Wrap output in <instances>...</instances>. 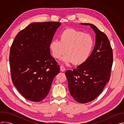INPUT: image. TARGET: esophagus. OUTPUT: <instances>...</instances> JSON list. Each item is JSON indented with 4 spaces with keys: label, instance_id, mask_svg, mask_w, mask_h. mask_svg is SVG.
Listing matches in <instances>:
<instances>
[{
    "label": "esophagus",
    "instance_id": "obj_1",
    "mask_svg": "<svg viewBox=\"0 0 124 124\" xmlns=\"http://www.w3.org/2000/svg\"><path fill=\"white\" fill-rule=\"evenodd\" d=\"M60 70H61V71H62V72H64L65 70V68L63 66H60Z\"/></svg>",
    "mask_w": 124,
    "mask_h": 124
}]
</instances>
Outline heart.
I'll list each match as a JSON object with an SVG mask.
<instances>
[{
  "instance_id": "b5f03b06",
  "label": "heart",
  "mask_w": 124,
  "mask_h": 124,
  "mask_svg": "<svg viewBox=\"0 0 124 124\" xmlns=\"http://www.w3.org/2000/svg\"><path fill=\"white\" fill-rule=\"evenodd\" d=\"M59 38V40L54 39L49 45L52 56L55 58H59L66 52L67 54L62 58L64 62L80 65L89 58L94 46L91 35L75 29L67 28L60 33Z\"/></svg>"
}]
</instances>
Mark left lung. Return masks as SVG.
Instances as JSON below:
<instances>
[{
  "label": "left lung",
  "mask_w": 124,
  "mask_h": 124,
  "mask_svg": "<svg viewBox=\"0 0 124 124\" xmlns=\"http://www.w3.org/2000/svg\"><path fill=\"white\" fill-rule=\"evenodd\" d=\"M89 25L96 34L95 47L89 58L65 75L70 95L78 102L85 103L95 99L108 82L113 64V52L109 40L95 25Z\"/></svg>",
  "instance_id": "1"
}]
</instances>
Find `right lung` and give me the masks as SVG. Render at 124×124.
Returning a JSON list of instances; mask_svg holds the SVG:
<instances>
[{
    "instance_id": "add662e5",
    "label": "right lung",
    "mask_w": 124,
    "mask_h": 124,
    "mask_svg": "<svg viewBox=\"0 0 124 124\" xmlns=\"http://www.w3.org/2000/svg\"><path fill=\"white\" fill-rule=\"evenodd\" d=\"M59 22L33 23L19 32L11 45L9 62L14 85L28 100L39 102L47 95L60 67L49 45Z\"/></svg>"
}]
</instances>
